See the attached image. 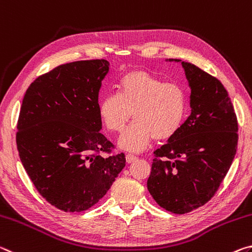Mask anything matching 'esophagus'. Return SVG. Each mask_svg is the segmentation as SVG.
I'll use <instances>...</instances> for the list:
<instances>
[{"instance_id": "1", "label": "esophagus", "mask_w": 252, "mask_h": 252, "mask_svg": "<svg viewBox=\"0 0 252 252\" xmlns=\"http://www.w3.org/2000/svg\"><path fill=\"white\" fill-rule=\"evenodd\" d=\"M136 159H137V156H135V155H133V154H127V155H126L127 163H133V162H135Z\"/></svg>"}]
</instances>
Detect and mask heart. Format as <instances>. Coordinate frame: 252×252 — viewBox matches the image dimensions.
<instances>
[{"label":"heart","mask_w":252,"mask_h":252,"mask_svg":"<svg viewBox=\"0 0 252 252\" xmlns=\"http://www.w3.org/2000/svg\"><path fill=\"white\" fill-rule=\"evenodd\" d=\"M188 110V94L175 82H165L144 70L126 73L118 82V94L99 100L98 113L107 129L122 133L133 117L135 122L119 138L124 150L144 151L152 139L174 136Z\"/></svg>","instance_id":"b5f03b06"}]
</instances>
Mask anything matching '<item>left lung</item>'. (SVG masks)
Segmentation results:
<instances>
[{
  "label": "left lung",
  "instance_id": "1",
  "mask_svg": "<svg viewBox=\"0 0 252 252\" xmlns=\"http://www.w3.org/2000/svg\"><path fill=\"white\" fill-rule=\"evenodd\" d=\"M181 63L191 88V115L154 152L147 180L148 192L156 203L175 214L191 212L211 200L238 145L237 116L223 85L194 64Z\"/></svg>",
  "mask_w": 252,
  "mask_h": 252
}]
</instances>
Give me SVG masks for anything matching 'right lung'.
<instances>
[{"label":"right lung","instance_id":"right-lung-1","mask_svg":"<svg viewBox=\"0 0 252 252\" xmlns=\"http://www.w3.org/2000/svg\"><path fill=\"white\" fill-rule=\"evenodd\" d=\"M109 71L104 59L58 65L32 82L18 121L20 159L35 189L64 212L94 205L125 167L124 153L100 133L98 94Z\"/></svg>","mask_w":252,"mask_h":252}]
</instances>
